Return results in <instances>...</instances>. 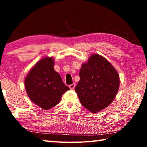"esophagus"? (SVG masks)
Segmentation results:
<instances>
[{"instance_id": "34e87169", "label": "esophagus", "mask_w": 147, "mask_h": 147, "mask_svg": "<svg viewBox=\"0 0 147 147\" xmlns=\"http://www.w3.org/2000/svg\"><path fill=\"white\" fill-rule=\"evenodd\" d=\"M74 88H75V84H74L69 85V88H70L71 89H74Z\"/></svg>"}]
</instances>
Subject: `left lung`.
<instances>
[{
	"instance_id": "left-lung-1",
	"label": "left lung",
	"mask_w": 147,
	"mask_h": 147,
	"mask_svg": "<svg viewBox=\"0 0 147 147\" xmlns=\"http://www.w3.org/2000/svg\"><path fill=\"white\" fill-rule=\"evenodd\" d=\"M80 81L75 88L82 105L92 113L98 112L110 105L117 93L119 74L107 59L93 54L80 70Z\"/></svg>"
}]
</instances>
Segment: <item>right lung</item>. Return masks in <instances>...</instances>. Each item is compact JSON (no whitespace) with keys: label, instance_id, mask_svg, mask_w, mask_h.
Returning <instances> with one entry per match:
<instances>
[{"label":"right lung","instance_id":"right-lung-1","mask_svg":"<svg viewBox=\"0 0 147 147\" xmlns=\"http://www.w3.org/2000/svg\"><path fill=\"white\" fill-rule=\"evenodd\" d=\"M54 59L45 57L33 67L25 78L26 93L33 102L43 109L56 106L69 88L54 69Z\"/></svg>","mask_w":147,"mask_h":147}]
</instances>
